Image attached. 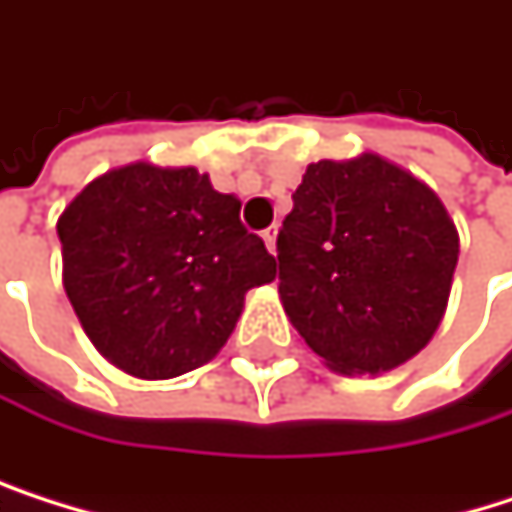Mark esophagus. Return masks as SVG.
<instances>
[{"instance_id":"34e87169","label":"esophagus","mask_w":512,"mask_h":512,"mask_svg":"<svg viewBox=\"0 0 512 512\" xmlns=\"http://www.w3.org/2000/svg\"><path fill=\"white\" fill-rule=\"evenodd\" d=\"M262 241H265L268 253H271V256H277V226H268V229L262 232Z\"/></svg>"}]
</instances>
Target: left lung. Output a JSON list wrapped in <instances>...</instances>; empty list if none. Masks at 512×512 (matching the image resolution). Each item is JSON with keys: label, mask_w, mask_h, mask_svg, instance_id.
<instances>
[{"label": "left lung", "mask_w": 512, "mask_h": 512, "mask_svg": "<svg viewBox=\"0 0 512 512\" xmlns=\"http://www.w3.org/2000/svg\"><path fill=\"white\" fill-rule=\"evenodd\" d=\"M277 262L304 344L341 374H380L437 332L459 232L422 180L377 153L319 159L292 193Z\"/></svg>", "instance_id": "left-lung-1"}]
</instances>
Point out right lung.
<instances>
[{
	"label": "right lung",
	"instance_id": "add662e5",
	"mask_svg": "<svg viewBox=\"0 0 512 512\" xmlns=\"http://www.w3.org/2000/svg\"><path fill=\"white\" fill-rule=\"evenodd\" d=\"M62 286L96 350L141 380L211 362L274 256L241 202L196 168L132 162L87 183L56 223Z\"/></svg>",
	"mask_w": 512,
	"mask_h": 512
}]
</instances>
